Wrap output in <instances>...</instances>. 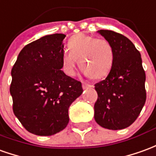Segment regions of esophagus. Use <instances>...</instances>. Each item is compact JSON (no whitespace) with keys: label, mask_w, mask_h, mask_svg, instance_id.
<instances>
[{"label":"esophagus","mask_w":156,"mask_h":156,"mask_svg":"<svg viewBox=\"0 0 156 156\" xmlns=\"http://www.w3.org/2000/svg\"><path fill=\"white\" fill-rule=\"evenodd\" d=\"M92 87H93V85H91V84H88V83H83V89H90V88H92Z\"/></svg>","instance_id":"1"}]
</instances>
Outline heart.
Instances as JSON below:
<instances>
[{
    "label": "heart",
    "mask_w": 156,
    "mask_h": 156,
    "mask_svg": "<svg viewBox=\"0 0 156 156\" xmlns=\"http://www.w3.org/2000/svg\"><path fill=\"white\" fill-rule=\"evenodd\" d=\"M67 50L62 53L61 60L62 70L69 77L74 76L78 59L84 67L83 73L94 78L105 77L113 67L115 53L108 40L78 34L68 40Z\"/></svg>",
    "instance_id": "obj_1"
}]
</instances>
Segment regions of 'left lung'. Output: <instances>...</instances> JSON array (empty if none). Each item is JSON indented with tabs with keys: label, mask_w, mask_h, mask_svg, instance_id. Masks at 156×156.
<instances>
[{
	"label": "left lung",
	"mask_w": 156,
	"mask_h": 156,
	"mask_svg": "<svg viewBox=\"0 0 156 156\" xmlns=\"http://www.w3.org/2000/svg\"><path fill=\"white\" fill-rule=\"evenodd\" d=\"M98 32L112 44L115 60L105 79L94 84L98 94L94 119L104 128L123 129L134 122L146 101L141 55L122 34L104 29Z\"/></svg>",
	"instance_id": "left-lung-1"
}]
</instances>
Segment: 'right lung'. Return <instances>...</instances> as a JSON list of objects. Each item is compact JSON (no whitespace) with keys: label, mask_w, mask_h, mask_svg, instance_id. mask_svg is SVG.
Returning <instances> with one entry per match:
<instances>
[{"label":"right lung","mask_w":156,"mask_h":156,"mask_svg":"<svg viewBox=\"0 0 156 156\" xmlns=\"http://www.w3.org/2000/svg\"><path fill=\"white\" fill-rule=\"evenodd\" d=\"M65 37L54 34L25 45L12 68V110L25 129L35 135L63 130L70 105L83 93L81 82L61 70Z\"/></svg>","instance_id":"add662e5"}]
</instances>
